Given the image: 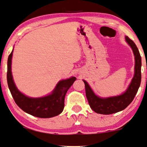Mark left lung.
Here are the masks:
<instances>
[{"mask_svg":"<svg viewBox=\"0 0 147 147\" xmlns=\"http://www.w3.org/2000/svg\"><path fill=\"white\" fill-rule=\"evenodd\" d=\"M125 40L133 51L135 58V67L133 79L125 92L118 96L101 98L95 94L86 81L83 80L85 84L86 94L89 105L91 109L97 114H112L123 110L132 102L138 90L141 83V56L135 43L127 36H125Z\"/></svg>","mask_w":147,"mask_h":147,"instance_id":"left-lung-1","label":"left lung"}]
</instances>
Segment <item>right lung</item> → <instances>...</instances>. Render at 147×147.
<instances>
[{
	"mask_svg": "<svg viewBox=\"0 0 147 147\" xmlns=\"http://www.w3.org/2000/svg\"><path fill=\"white\" fill-rule=\"evenodd\" d=\"M13 51V49L8 57L7 79L8 87L17 105L27 114L38 118H51L61 114L64 107L66 94L76 80V77H72L59 81L52 92L47 96L40 98L26 96L18 90L12 77L11 59Z\"/></svg>",
	"mask_w": 147,
	"mask_h": 147,
	"instance_id": "1",
	"label": "right lung"
}]
</instances>
